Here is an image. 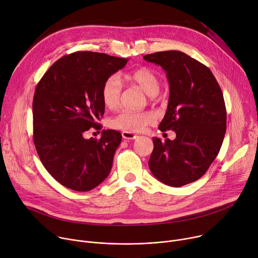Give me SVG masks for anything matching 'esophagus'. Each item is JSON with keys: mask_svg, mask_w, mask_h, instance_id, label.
Here are the masks:
<instances>
[{"mask_svg": "<svg viewBox=\"0 0 258 258\" xmlns=\"http://www.w3.org/2000/svg\"><path fill=\"white\" fill-rule=\"evenodd\" d=\"M122 138L123 139H127V140H135L138 138V136L134 133H131V132H122Z\"/></svg>", "mask_w": 258, "mask_h": 258, "instance_id": "esophagus-1", "label": "esophagus"}]
</instances>
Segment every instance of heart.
Here are the masks:
<instances>
[{"instance_id":"1","label":"heart","mask_w":258,"mask_h":258,"mask_svg":"<svg viewBox=\"0 0 258 258\" xmlns=\"http://www.w3.org/2000/svg\"><path fill=\"white\" fill-rule=\"evenodd\" d=\"M125 79L141 88L150 98H155L160 88V81L156 73L149 68H139L124 75ZM122 96V83L117 75L110 76L102 88V99L110 110L119 107ZM154 122V116L149 112L122 111L114 116L110 121L113 128L123 132L140 133Z\"/></svg>"}]
</instances>
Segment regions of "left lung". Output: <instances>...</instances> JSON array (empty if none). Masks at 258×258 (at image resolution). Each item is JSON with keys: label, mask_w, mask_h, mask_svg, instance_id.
<instances>
[{"label": "left lung", "mask_w": 258, "mask_h": 258, "mask_svg": "<svg viewBox=\"0 0 258 258\" xmlns=\"http://www.w3.org/2000/svg\"><path fill=\"white\" fill-rule=\"evenodd\" d=\"M144 59L167 72L169 105L159 123L176 139L153 138L148 162L160 182L180 187L200 179L221 148L226 131V109L221 88L210 69L177 50L146 54Z\"/></svg>", "instance_id": "obj_1"}]
</instances>
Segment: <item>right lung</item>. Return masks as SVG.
I'll return each mask as SVG.
<instances>
[{"label":"right lung","instance_id":"1","mask_svg":"<svg viewBox=\"0 0 258 258\" xmlns=\"http://www.w3.org/2000/svg\"><path fill=\"white\" fill-rule=\"evenodd\" d=\"M127 58L77 51L57 59L39 81L33 101L34 143L45 169L61 185L88 191L109 175L121 134L103 130L101 139H85L101 130L105 113L102 88Z\"/></svg>","mask_w":258,"mask_h":258}]
</instances>
